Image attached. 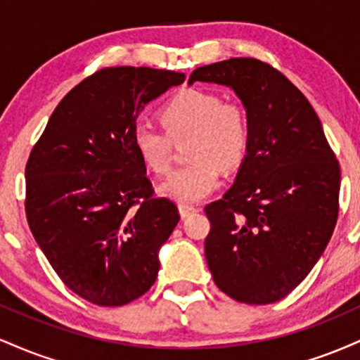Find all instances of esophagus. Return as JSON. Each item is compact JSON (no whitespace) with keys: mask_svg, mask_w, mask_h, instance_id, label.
Segmentation results:
<instances>
[{"mask_svg":"<svg viewBox=\"0 0 360 360\" xmlns=\"http://www.w3.org/2000/svg\"><path fill=\"white\" fill-rule=\"evenodd\" d=\"M196 212H198V208H194L193 205H183V203L179 205V213H181V217H183V218L191 217V214L196 213Z\"/></svg>","mask_w":360,"mask_h":360,"instance_id":"34e87169","label":"esophagus"}]
</instances>
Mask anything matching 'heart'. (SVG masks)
Masks as SVG:
<instances>
[{
    "label": "heart",
    "instance_id": "b5f03b06",
    "mask_svg": "<svg viewBox=\"0 0 360 360\" xmlns=\"http://www.w3.org/2000/svg\"><path fill=\"white\" fill-rule=\"evenodd\" d=\"M165 130L142 122L134 130V146L142 162L162 174L171 162L172 140L191 137L188 166L174 169L160 186V193L179 203H196L220 186V167L232 171L245 159L250 146V120L235 101L220 94L188 89L166 103L160 111Z\"/></svg>",
    "mask_w": 360,
    "mask_h": 360
}]
</instances>
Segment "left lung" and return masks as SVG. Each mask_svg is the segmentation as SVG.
I'll list each match as a JSON object with an SVG mask.
<instances>
[{
    "mask_svg": "<svg viewBox=\"0 0 360 360\" xmlns=\"http://www.w3.org/2000/svg\"><path fill=\"white\" fill-rule=\"evenodd\" d=\"M226 86L250 120L233 186L205 208V255L214 284L247 304L283 300L309 274L338 217L340 167L304 94L250 57L193 71L188 84Z\"/></svg>",
    "mask_w": 360,
    "mask_h": 360,
    "instance_id": "left-lung-1",
    "label": "left lung"
}]
</instances>
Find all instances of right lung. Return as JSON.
<instances>
[{
    "mask_svg": "<svg viewBox=\"0 0 360 360\" xmlns=\"http://www.w3.org/2000/svg\"><path fill=\"white\" fill-rule=\"evenodd\" d=\"M184 77L130 65L94 72L62 98L28 157V226L65 286L98 307L146 295L179 221L177 206L154 196L134 130L143 106Z\"/></svg>",
    "mask_w": 360,
    "mask_h": 360,
    "instance_id": "1",
    "label": "right lung"
}]
</instances>
